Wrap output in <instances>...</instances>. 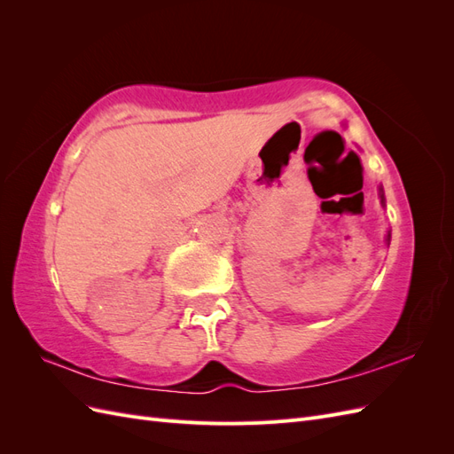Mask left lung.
<instances>
[{"label":"left lung","mask_w":454,"mask_h":454,"mask_svg":"<svg viewBox=\"0 0 454 454\" xmlns=\"http://www.w3.org/2000/svg\"><path fill=\"white\" fill-rule=\"evenodd\" d=\"M379 197H380V204H382V208H384V206H387V199H384V191H382V185H379ZM387 244L390 246V231L387 232Z\"/></svg>","instance_id":"obj_1"}]
</instances>
